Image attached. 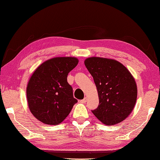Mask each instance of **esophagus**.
<instances>
[{
	"label": "esophagus",
	"instance_id": "1",
	"mask_svg": "<svg viewBox=\"0 0 160 160\" xmlns=\"http://www.w3.org/2000/svg\"><path fill=\"white\" fill-rule=\"evenodd\" d=\"M80 102H82V103H85L86 102H87V98H85L84 99H82V100H80Z\"/></svg>",
	"mask_w": 160,
	"mask_h": 160
}]
</instances>
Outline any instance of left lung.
<instances>
[{"instance_id":"obj_1","label":"left lung","mask_w":160,"mask_h":160,"mask_svg":"<svg viewBox=\"0 0 160 160\" xmlns=\"http://www.w3.org/2000/svg\"><path fill=\"white\" fill-rule=\"evenodd\" d=\"M85 65L92 76L98 90L99 105L92 110L96 118L107 125L121 122L135 107L138 89L135 80L120 62L92 57Z\"/></svg>"}]
</instances>
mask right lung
<instances>
[{
	"instance_id": "right-lung-1",
	"label": "right lung",
	"mask_w": 160,
	"mask_h": 160,
	"mask_svg": "<svg viewBox=\"0 0 160 160\" xmlns=\"http://www.w3.org/2000/svg\"><path fill=\"white\" fill-rule=\"evenodd\" d=\"M78 63L76 58H54L32 73L26 90L28 104L31 113L42 123H61L78 102L67 80L68 73Z\"/></svg>"
}]
</instances>
